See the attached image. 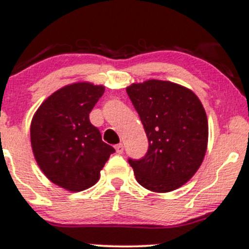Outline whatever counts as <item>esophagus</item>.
<instances>
[{
	"mask_svg": "<svg viewBox=\"0 0 249 249\" xmlns=\"http://www.w3.org/2000/svg\"><path fill=\"white\" fill-rule=\"evenodd\" d=\"M115 150H116L117 154H122V152H124V144H117L116 146H115Z\"/></svg>",
	"mask_w": 249,
	"mask_h": 249,
	"instance_id": "obj_1",
	"label": "esophagus"
}]
</instances>
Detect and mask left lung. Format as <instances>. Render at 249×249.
Returning a JSON list of instances; mask_svg holds the SVG:
<instances>
[{"mask_svg":"<svg viewBox=\"0 0 249 249\" xmlns=\"http://www.w3.org/2000/svg\"><path fill=\"white\" fill-rule=\"evenodd\" d=\"M149 139L142 160H128L137 181L154 193L188 183L205 159L208 121L197 95L178 83L147 80L125 88Z\"/></svg>","mask_w":249,"mask_h":249,"instance_id":"1","label":"left lung"}]
</instances>
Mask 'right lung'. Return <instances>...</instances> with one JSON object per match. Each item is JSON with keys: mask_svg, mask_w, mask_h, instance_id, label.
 Wrapping results in <instances>:
<instances>
[{"mask_svg": "<svg viewBox=\"0 0 249 249\" xmlns=\"http://www.w3.org/2000/svg\"><path fill=\"white\" fill-rule=\"evenodd\" d=\"M104 90V86L90 82L64 86L42 103L31 121V147L38 167L52 183L68 191L94 185L115 152L89 121Z\"/></svg>", "mask_w": 249, "mask_h": 249, "instance_id": "add662e5", "label": "right lung"}]
</instances>
